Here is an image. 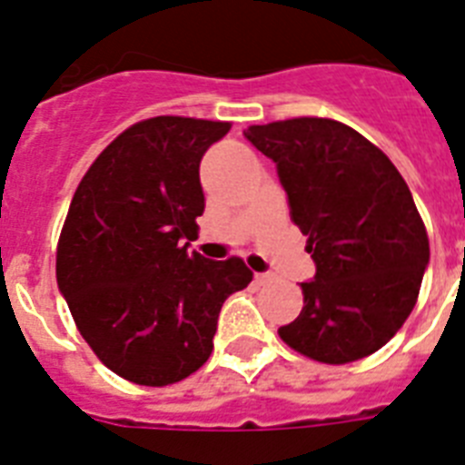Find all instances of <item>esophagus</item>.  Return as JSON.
Masks as SVG:
<instances>
[{
	"label": "esophagus",
	"mask_w": 465,
	"mask_h": 465,
	"mask_svg": "<svg viewBox=\"0 0 465 465\" xmlns=\"http://www.w3.org/2000/svg\"><path fill=\"white\" fill-rule=\"evenodd\" d=\"M272 274H270V272H258L256 274V277H253V282H256V286H265V283H270V282H272Z\"/></svg>",
	"instance_id": "esophagus-1"
}]
</instances>
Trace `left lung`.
I'll return each instance as SVG.
<instances>
[{"instance_id": "1", "label": "left lung", "mask_w": 465, "mask_h": 465, "mask_svg": "<svg viewBox=\"0 0 465 465\" xmlns=\"http://www.w3.org/2000/svg\"><path fill=\"white\" fill-rule=\"evenodd\" d=\"M244 137L277 165L316 265L300 283L305 307L279 338L331 365L375 354L410 316L429 265L405 179L375 143L331 118L252 125Z\"/></svg>"}]
</instances>
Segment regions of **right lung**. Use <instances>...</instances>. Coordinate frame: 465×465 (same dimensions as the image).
Instances as JSON below:
<instances>
[{
	"mask_svg": "<svg viewBox=\"0 0 465 465\" xmlns=\"http://www.w3.org/2000/svg\"><path fill=\"white\" fill-rule=\"evenodd\" d=\"M228 130L183 116L134 123L74 193L57 289L90 349L123 380L167 386L203 368L225 298L253 279L242 258L188 253L204 212L200 160Z\"/></svg>",
	"mask_w": 465,
	"mask_h": 465,
	"instance_id": "add662e5",
	"label": "right lung"
}]
</instances>
